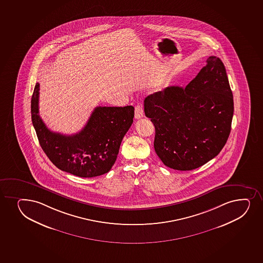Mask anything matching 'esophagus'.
<instances>
[{
  "mask_svg": "<svg viewBox=\"0 0 263 263\" xmlns=\"http://www.w3.org/2000/svg\"><path fill=\"white\" fill-rule=\"evenodd\" d=\"M143 116V109H142V106L141 104H138L135 108V118L136 120L142 118Z\"/></svg>",
  "mask_w": 263,
  "mask_h": 263,
  "instance_id": "1",
  "label": "esophagus"
}]
</instances>
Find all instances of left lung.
<instances>
[{
	"instance_id": "1",
	"label": "left lung",
	"mask_w": 263,
	"mask_h": 263,
	"mask_svg": "<svg viewBox=\"0 0 263 263\" xmlns=\"http://www.w3.org/2000/svg\"><path fill=\"white\" fill-rule=\"evenodd\" d=\"M144 112L155 126L154 148L164 165L177 171L204 165L218 156L231 132L233 97L224 64L209 57L185 88L168 86L148 95Z\"/></svg>"
}]
</instances>
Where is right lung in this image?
I'll use <instances>...</instances> for the list:
<instances>
[{
    "mask_svg": "<svg viewBox=\"0 0 263 263\" xmlns=\"http://www.w3.org/2000/svg\"><path fill=\"white\" fill-rule=\"evenodd\" d=\"M39 98L36 83L31 98V120L40 146L54 165L80 177L109 172L121 141L133 123L134 106H97L81 131L65 136L45 126L39 114Z\"/></svg>",
    "mask_w": 263,
    "mask_h": 263,
    "instance_id": "right-lung-1",
    "label": "right lung"
}]
</instances>
